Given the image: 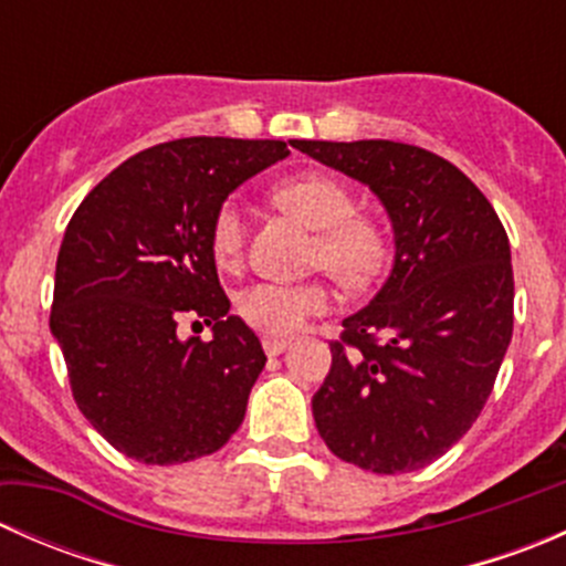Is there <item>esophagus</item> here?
<instances>
[{
    "label": "esophagus",
    "mask_w": 566,
    "mask_h": 566,
    "mask_svg": "<svg viewBox=\"0 0 566 566\" xmlns=\"http://www.w3.org/2000/svg\"><path fill=\"white\" fill-rule=\"evenodd\" d=\"M290 342L287 339H279V336H262V350L268 353V356H279V353L287 350Z\"/></svg>",
    "instance_id": "34e87169"
}]
</instances>
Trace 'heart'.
I'll use <instances>...</instances> for the list:
<instances>
[{
    "mask_svg": "<svg viewBox=\"0 0 566 566\" xmlns=\"http://www.w3.org/2000/svg\"><path fill=\"white\" fill-rule=\"evenodd\" d=\"M282 208L317 227L315 262L328 268L347 287H364L386 268L391 254L389 232L375 216L356 210V193L334 175L310 172L290 177L273 191ZM243 213L224 202L213 219L210 247L221 265H235L243 254ZM334 304L328 282H256L238 298L243 323L265 336H293L306 319L325 315Z\"/></svg>",
    "mask_w": 566,
    "mask_h": 566,
    "instance_id": "b5f03b06",
    "label": "heart"
}]
</instances>
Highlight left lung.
Segmentation results:
<instances>
[{"mask_svg": "<svg viewBox=\"0 0 566 566\" xmlns=\"http://www.w3.org/2000/svg\"><path fill=\"white\" fill-rule=\"evenodd\" d=\"M373 188L394 227V268L331 342L312 413L325 447L373 473L447 454L482 413L515 323L510 238L447 158L389 139H293Z\"/></svg>", "mask_w": 566, "mask_h": 566, "instance_id": "left-lung-1", "label": "left lung"}]
</instances>
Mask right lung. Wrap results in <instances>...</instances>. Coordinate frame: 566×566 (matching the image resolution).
<instances>
[{"instance_id": "1", "label": "right lung", "mask_w": 566, "mask_h": 566, "mask_svg": "<svg viewBox=\"0 0 566 566\" xmlns=\"http://www.w3.org/2000/svg\"><path fill=\"white\" fill-rule=\"evenodd\" d=\"M279 139L188 136L136 153L84 197L62 238L51 334L78 410L147 465L213 454L247 416L265 353L216 273L210 230L241 182L287 158ZM182 314L214 328L176 336Z\"/></svg>"}]
</instances>
